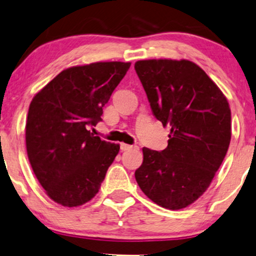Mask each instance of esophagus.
<instances>
[{
    "instance_id": "obj_1",
    "label": "esophagus",
    "mask_w": 256,
    "mask_h": 256,
    "mask_svg": "<svg viewBox=\"0 0 256 256\" xmlns=\"http://www.w3.org/2000/svg\"><path fill=\"white\" fill-rule=\"evenodd\" d=\"M138 146H129L126 143H121V150L122 152H127V150H138Z\"/></svg>"
}]
</instances>
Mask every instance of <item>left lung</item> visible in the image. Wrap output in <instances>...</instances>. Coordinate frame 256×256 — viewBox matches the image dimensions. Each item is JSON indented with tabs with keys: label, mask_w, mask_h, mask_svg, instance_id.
<instances>
[{
	"label": "left lung",
	"mask_w": 256,
	"mask_h": 256,
	"mask_svg": "<svg viewBox=\"0 0 256 256\" xmlns=\"http://www.w3.org/2000/svg\"><path fill=\"white\" fill-rule=\"evenodd\" d=\"M135 71L152 114L171 128L166 149H142L136 182L157 205L184 208L204 194L225 158L230 142L228 101L190 60H138Z\"/></svg>",
	"instance_id": "left-lung-1"
}]
</instances>
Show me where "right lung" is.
Returning a JSON list of instances; mask_svg holds the SVG:
<instances>
[{"label": "right lung", "mask_w": 256, "mask_h": 256, "mask_svg": "<svg viewBox=\"0 0 256 256\" xmlns=\"http://www.w3.org/2000/svg\"><path fill=\"white\" fill-rule=\"evenodd\" d=\"M130 62H100L66 68L34 96L26 124L28 158L52 200L74 208L98 192L120 146L88 130Z\"/></svg>", "instance_id": "obj_1"}]
</instances>
